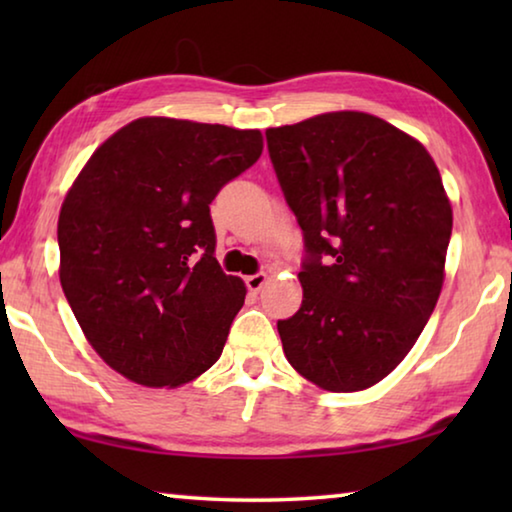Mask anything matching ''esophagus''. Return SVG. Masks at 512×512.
I'll return each instance as SVG.
<instances>
[{
  "label": "esophagus",
  "mask_w": 512,
  "mask_h": 512,
  "mask_svg": "<svg viewBox=\"0 0 512 512\" xmlns=\"http://www.w3.org/2000/svg\"><path fill=\"white\" fill-rule=\"evenodd\" d=\"M266 284V273H255L246 277V287L250 293H259Z\"/></svg>",
  "instance_id": "34e87169"
}]
</instances>
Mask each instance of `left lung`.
<instances>
[{
	"instance_id": "1",
	"label": "left lung",
	"mask_w": 512,
	"mask_h": 512,
	"mask_svg": "<svg viewBox=\"0 0 512 512\" xmlns=\"http://www.w3.org/2000/svg\"><path fill=\"white\" fill-rule=\"evenodd\" d=\"M268 155L305 237L302 305L284 354L334 393L375 386L418 341L445 280L452 205L427 149L368 112L268 128Z\"/></svg>"
}]
</instances>
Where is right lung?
<instances>
[{"mask_svg":"<svg viewBox=\"0 0 512 512\" xmlns=\"http://www.w3.org/2000/svg\"><path fill=\"white\" fill-rule=\"evenodd\" d=\"M262 149L259 131L142 117L74 180L58 216L60 284L119 375L176 388L221 357L246 287L216 262L210 203Z\"/></svg>","mask_w":512,"mask_h":512,"instance_id":"obj_1","label":"right lung"}]
</instances>
